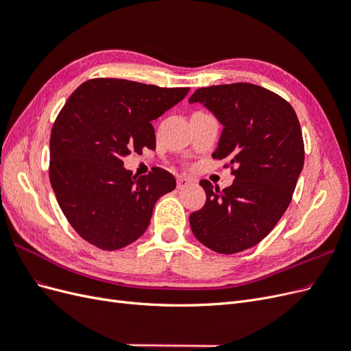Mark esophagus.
<instances>
[{
	"mask_svg": "<svg viewBox=\"0 0 351 351\" xmlns=\"http://www.w3.org/2000/svg\"><path fill=\"white\" fill-rule=\"evenodd\" d=\"M190 184H192V182H190L189 178L180 177V178L177 180V189H178V190H183L184 187H187V186H190Z\"/></svg>",
	"mask_w": 351,
	"mask_h": 351,
	"instance_id": "obj_1",
	"label": "esophagus"
}]
</instances>
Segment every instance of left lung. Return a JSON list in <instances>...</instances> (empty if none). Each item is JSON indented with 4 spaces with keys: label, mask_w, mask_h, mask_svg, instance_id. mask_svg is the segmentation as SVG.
Returning <instances> with one entry per match:
<instances>
[{
    "label": "left lung",
    "mask_w": 351,
    "mask_h": 351,
    "mask_svg": "<svg viewBox=\"0 0 351 351\" xmlns=\"http://www.w3.org/2000/svg\"><path fill=\"white\" fill-rule=\"evenodd\" d=\"M200 102L224 125L215 159H227L234 182L219 190L208 180L202 209L190 214L195 237L222 254L239 253L267 237L289 208L304 164L299 119L280 95L252 83L200 88Z\"/></svg>",
    "instance_id": "1"
}]
</instances>
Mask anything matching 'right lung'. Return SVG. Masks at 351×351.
I'll return each instance as SVG.
<instances>
[{
	"label": "right lung",
	"mask_w": 351,
	"mask_h": 351,
	"mask_svg": "<svg viewBox=\"0 0 351 351\" xmlns=\"http://www.w3.org/2000/svg\"><path fill=\"white\" fill-rule=\"evenodd\" d=\"M189 90L90 79L70 95L51 130L49 180L62 214L83 240L119 250L146 231L156 200L176 189V178L159 167L133 176L121 158L155 149L151 121Z\"/></svg>",
	"instance_id": "right-lung-1"
}]
</instances>
